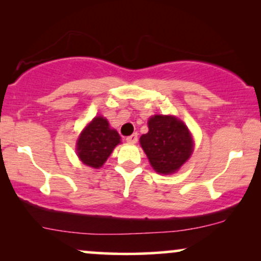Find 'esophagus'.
Wrapping results in <instances>:
<instances>
[{
  "label": "esophagus",
  "instance_id": "34e87169",
  "mask_svg": "<svg viewBox=\"0 0 261 261\" xmlns=\"http://www.w3.org/2000/svg\"><path fill=\"white\" fill-rule=\"evenodd\" d=\"M137 140H139V136H137V134H133V135H130L128 137H126V141L128 143H136Z\"/></svg>",
  "mask_w": 261,
  "mask_h": 261
}]
</instances>
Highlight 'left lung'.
<instances>
[{"instance_id":"left-lung-1","label":"left lung","mask_w":261,"mask_h":261,"mask_svg":"<svg viewBox=\"0 0 261 261\" xmlns=\"http://www.w3.org/2000/svg\"><path fill=\"white\" fill-rule=\"evenodd\" d=\"M153 169L160 174H173L190 158L194 141L188 127L173 115H154L148 120V133L140 137Z\"/></svg>"}]
</instances>
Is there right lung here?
Wrapping results in <instances>:
<instances>
[{
    "instance_id": "obj_1",
    "label": "right lung",
    "mask_w": 261,
    "mask_h": 261,
    "mask_svg": "<svg viewBox=\"0 0 261 261\" xmlns=\"http://www.w3.org/2000/svg\"><path fill=\"white\" fill-rule=\"evenodd\" d=\"M119 143L118 131L110 128L106 118L97 116L81 133L76 143L77 155L86 166L100 168Z\"/></svg>"
}]
</instances>
